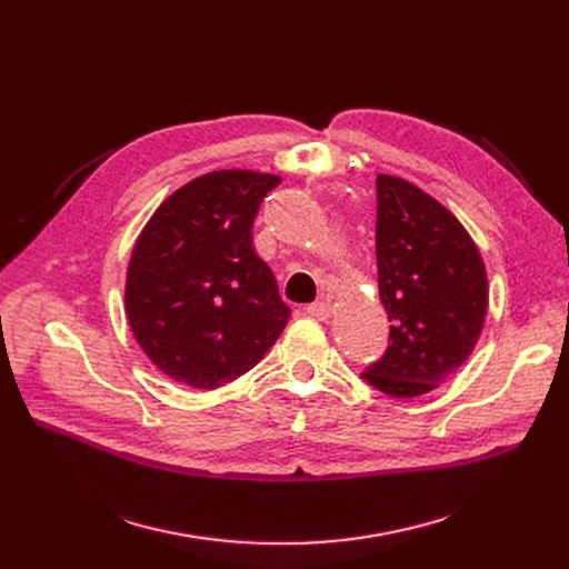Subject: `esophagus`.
<instances>
[{
    "mask_svg": "<svg viewBox=\"0 0 569 569\" xmlns=\"http://www.w3.org/2000/svg\"><path fill=\"white\" fill-rule=\"evenodd\" d=\"M307 313L318 318V320H327V318H330V313H332V305L327 302V300L311 302V305H307Z\"/></svg>",
    "mask_w": 569,
    "mask_h": 569,
    "instance_id": "esophagus-1",
    "label": "esophagus"
}]
</instances>
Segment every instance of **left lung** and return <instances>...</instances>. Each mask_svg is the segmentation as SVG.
I'll return each mask as SVG.
<instances>
[{
	"label": "left lung",
	"mask_w": 569,
	"mask_h": 569,
	"mask_svg": "<svg viewBox=\"0 0 569 569\" xmlns=\"http://www.w3.org/2000/svg\"><path fill=\"white\" fill-rule=\"evenodd\" d=\"M376 260L390 346L362 378L412 399L450 378L485 327L489 288L480 251L459 219L401 177H376Z\"/></svg>",
	"instance_id": "left-lung-1"
}]
</instances>
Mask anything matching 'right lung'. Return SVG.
<instances>
[{"label":"right lung","instance_id":"right-lung-1","mask_svg":"<svg viewBox=\"0 0 569 569\" xmlns=\"http://www.w3.org/2000/svg\"><path fill=\"white\" fill-rule=\"evenodd\" d=\"M281 177L217 170L166 198L127 272L136 341L166 376L214 390L253 369L290 318L272 269L251 244L262 198Z\"/></svg>","mask_w":569,"mask_h":569}]
</instances>
